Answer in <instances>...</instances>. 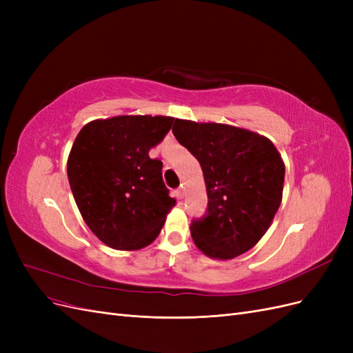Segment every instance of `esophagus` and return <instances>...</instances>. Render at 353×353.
<instances>
[{"instance_id": "1", "label": "esophagus", "mask_w": 353, "mask_h": 353, "mask_svg": "<svg viewBox=\"0 0 353 353\" xmlns=\"http://www.w3.org/2000/svg\"><path fill=\"white\" fill-rule=\"evenodd\" d=\"M175 196H176V199H184V196H185V190H184V187H179V188H176V190H175Z\"/></svg>"}]
</instances>
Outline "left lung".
I'll return each mask as SVG.
<instances>
[{
    "instance_id": "8db88e82",
    "label": "left lung",
    "mask_w": 353,
    "mask_h": 353,
    "mask_svg": "<svg viewBox=\"0 0 353 353\" xmlns=\"http://www.w3.org/2000/svg\"><path fill=\"white\" fill-rule=\"evenodd\" d=\"M172 132L201 166L208 209L191 221L197 248L232 259L258 243L280 208L285 168L275 145L259 134L223 123L176 119Z\"/></svg>"
}]
</instances>
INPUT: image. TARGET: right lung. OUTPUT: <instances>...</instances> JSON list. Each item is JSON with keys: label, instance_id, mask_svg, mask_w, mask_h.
I'll use <instances>...</instances> for the list:
<instances>
[{"label": "right lung", "instance_id": "right-lung-1", "mask_svg": "<svg viewBox=\"0 0 353 353\" xmlns=\"http://www.w3.org/2000/svg\"><path fill=\"white\" fill-rule=\"evenodd\" d=\"M169 116H116L85 125L68 160V178L90 230L116 250L150 244L175 206L162 160L148 156L172 128Z\"/></svg>", "mask_w": 353, "mask_h": 353}]
</instances>
